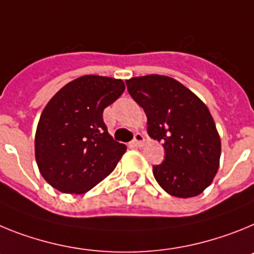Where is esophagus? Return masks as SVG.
I'll return each mask as SVG.
<instances>
[{"label": "esophagus", "mask_w": 254, "mask_h": 254, "mask_svg": "<svg viewBox=\"0 0 254 254\" xmlns=\"http://www.w3.org/2000/svg\"><path fill=\"white\" fill-rule=\"evenodd\" d=\"M143 143H144V136L140 133H136L135 135H134V139L131 140V144H133L134 147H140V145H143Z\"/></svg>", "instance_id": "esophagus-1"}]
</instances>
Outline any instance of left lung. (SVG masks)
I'll use <instances>...</instances> for the list:
<instances>
[{
	"instance_id": "left-lung-1",
	"label": "left lung",
	"mask_w": 254,
	"mask_h": 254,
	"mask_svg": "<svg viewBox=\"0 0 254 254\" xmlns=\"http://www.w3.org/2000/svg\"><path fill=\"white\" fill-rule=\"evenodd\" d=\"M127 92L147 115L151 138L164 142L165 160L153 176L170 195L195 197L212 183L221 140L207 106L178 80L145 75L127 80Z\"/></svg>"
}]
</instances>
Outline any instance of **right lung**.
<instances>
[{
	"label": "right lung",
	"instance_id": "right-lung-1",
	"mask_svg": "<svg viewBox=\"0 0 254 254\" xmlns=\"http://www.w3.org/2000/svg\"><path fill=\"white\" fill-rule=\"evenodd\" d=\"M124 90L120 79L84 75L51 98L35 133V160L55 189L85 193L114 171L127 145L110 135L102 114Z\"/></svg>",
	"mask_w": 254,
	"mask_h": 254
}]
</instances>
